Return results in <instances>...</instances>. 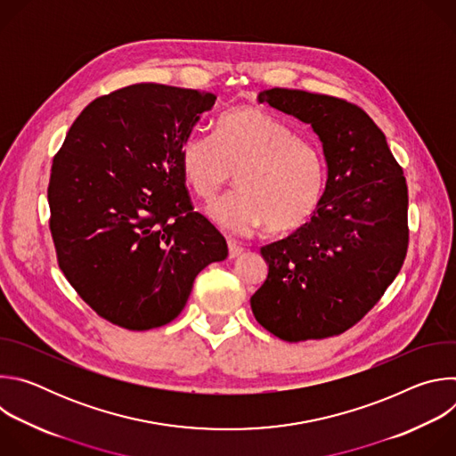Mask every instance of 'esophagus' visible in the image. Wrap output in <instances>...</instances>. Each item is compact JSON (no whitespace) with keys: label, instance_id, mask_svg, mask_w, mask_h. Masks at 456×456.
Instances as JSON below:
<instances>
[{"label":"esophagus","instance_id":"esophagus-1","mask_svg":"<svg viewBox=\"0 0 456 456\" xmlns=\"http://www.w3.org/2000/svg\"><path fill=\"white\" fill-rule=\"evenodd\" d=\"M227 245H229V257H236V256H240V254L243 252V247L238 245L236 241H231V240H229Z\"/></svg>","mask_w":456,"mask_h":456}]
</instances>
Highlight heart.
Masks as SVG:
<instances>
[{"label":"heart","mask_w":456,"mask_h":456,"mask_svg":"<svg viewBox=\"0 0 456 456\" xmlns=\"http://www.w3.org/2000/svg\"><path fill=\"white\" fill-rule=\"evenodd\" d=\"M180 169L204 202H213L236 171L238 189L209 208V218L234 236L267 225L289 232L305 225L322 199L324 160L308 141L257 106H236L216 124V139L191 132Z\"/></svg>","instance_id":"heart-1"}]
</instances>
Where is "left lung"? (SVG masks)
<instances>
[{
    "label": "left lung",
    "instance_id": "8db88e82",
    "mask_svg": "<svg viewBox=\"0 0 456 456\" xmlns=\"http://www.w3.org/2000/svg\"><path fill=\"white\" fill-rule=\"evenodd\" d=\"M257 101L312 126L327 183L308 224L259 250L269 274L250 297L252 314L289 343L339 336L404 264L406 178L384 134L355 104L289 88L264 90Z\"/></svg>",
    "mask_w": 456,
    "mask_h": 456
}]
</instances>
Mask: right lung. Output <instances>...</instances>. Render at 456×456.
Here are the masks:
<instances>
[{"instance_id": "obj_1", "label": "right lung", "mask_w": 456, "mask_h": 456, "mask_svg": "<svg viewBox=\"0 0 456 456\" xmlns=\"http://www.w3.org/2000/svg\"><path fill=\"white\" fill-rule=\"evenodd\" d=\"M216 95L139 83L90 102L53 157L48 204L59 267L106 321L150 330L173 321L197 274L227 257L194 213L183 139Z\"/></svg>"}]
</instances>
